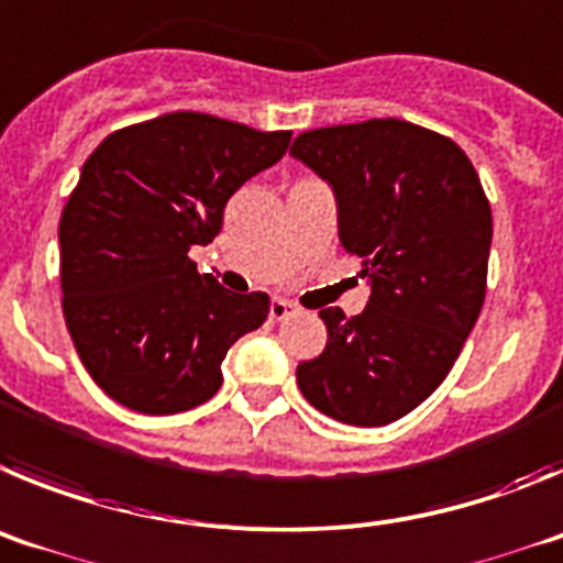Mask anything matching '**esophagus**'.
I'll return each mask as SVG.
<instances>
[{"instance_id":"obj_1","label":"esophagus","mask_w":563,"mask_h":563,"mask_svg":"<svg viewBox=\"0 0 563 563\" xmlns=\"http://www.w3.org/2000/svg\"><path fill=\"white\" fill-rule=\"evenodd\" d=\"M294 311H297V308H294L288 300H280V297H275V300H272V306H269L272 319H277V322H280V319H286V317H291Z\"/></svg>"}]
</instances>
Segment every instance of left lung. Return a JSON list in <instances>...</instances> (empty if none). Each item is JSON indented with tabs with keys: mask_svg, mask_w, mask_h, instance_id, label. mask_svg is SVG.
I'll use <instances>...</instances> for the list:
<instances>
[{
	"mask_svg": "<svg viewBox=\"0 0 563 563\" xmlns=\"http://www.w3.org/2000/svg\"><path fill=\"white\" fill-rule=\"evenodd\" d=\"M291 156L333 187L339 241L369 280L362 313L319 311L328 344L297 384L328 418L387 427L443 384L483 311L490 205L465 151L407 120L306 131Z\"/></svg>",
	"mask_w": 563,
	"mask_h": 563,
	"instance_id": "left-lung-1",
	"label": "left lung"
}]
</instances>
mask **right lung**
Returning <instances> with one entry per match:
<instances>
[{
  "label": "right lung",
  "instance_id": "right-lung-1",
  "mask_svg": "<svg viewBox=\"0 0 563 563\" xmlns=\"http://www.w3.org/2000/svg\"><path fill=\"white\" fill-rule=\"evenodd\" d=\"M291 131L174 111L114 131L60 212L64 319L100 389L143 415L210 401L221 362L269 317L263 291L199 275L194 246L221 232L238 187L272 168Z\"/></svg>",
  "mask_w": 563,
  "mask_h": 563
}]
</instances>
